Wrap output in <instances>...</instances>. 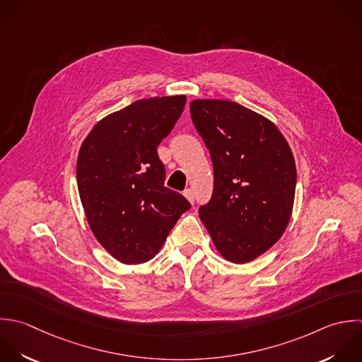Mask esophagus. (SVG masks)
Listing matches in <instances>:
<instances>
[{"instance_id": "34e87169", "label": "esophagus", "mask_w": 362, "mask_h": 362, "mask_svg": "<svg viewBox=\"0 0 362 362\" xmlns=\"http://www.w3.org/2000/svg\"><path fill=\"white\" fill-rule=\"evenodd\" d=\"M183 196L193 204V202H194V193H193L192 189H186V190L183 192Z\"/></svg>"}]
</instances>
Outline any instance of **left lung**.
I'll return each instance as SVG.
<instances>
[{
	"mask_svg": "<svg viewBox=\"0 0 362 362\" xmlns=\"http://www.w3.org/2000/svg\"><path fill=\"white\" fill-rule=\"evenodd\" d=\"M190 114L214 168L210 202L199 209L221 257L247 264L285 233L296 190L291 146L264 115L228 100H193Z\"/></svg>",
	"mask_w": 362,
	"mask_h": 362,
	"instance_id": "obj_1",
	"label": "left lung"
}]
</instances>
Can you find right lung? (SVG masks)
Wrapping results in <instances>:
<instances>
[{
    "instance_id": "1",
    "label": "right lung",
    "mask_w": 362,
    "mask_h": 362,
    "mask_svg": "<svg viewBox=\"0 0 362 362\" xmlns=\"http://www.w3.org/2000/svg\"><path fill=\"white\" fill-rule=\"evenodd\" d=\"M186 95L142 98L98 121L83 141L77 189L97 241L122 264L152 259L190 203L165 187L158 145Z\"/></svg>"
}]
</instances>
